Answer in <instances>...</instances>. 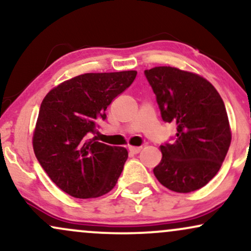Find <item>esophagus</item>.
<instances>
[{
    "label": "esophagus",
    "mask_w": 251,
    "mask_h": 251,
    "mask_svg": "<svg viewBox=\"0 0 251 251\" xmlns=\"http://www.w3.org/2000/svg\"><path fill=\"white\" fill-rule=\"evenodd\" d=\"M128 151L131 152V153L137 154L142 151V148H140V146H128Z\"/></svg>",
    "instance_id": "1"
}]
</instances>
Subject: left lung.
I'll use <instances>...</instances> for the list:
<instances>
[{"label": "left lung", "instance_id": "1", "mask_svg": "<svg viewBox=\"0 0 251 251\" xmlns=\"http://www.w3.org/2000/svg\"><path fill=\"white\" fill-rule=\"evenodd\" d=\"M145 75L163 120L177 125L175 143L160 145L155 178L180 194L203 188L220 171L231 143L220 93L203 76L170 66L146 70Z\"/></svg>", "mask_w": 251, "mask_h": 251}]
</instances>
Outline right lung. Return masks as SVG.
<instances>
[{
	"label": "right lung",
	"mask_w": 251,
	"mask_h": 251,
	"mask_svg": "<svg viewBox=\"0 0 251 251\" xmlns=\"http://www.w3.org/2000/svg\"><path fill=\"white\" fill-rule=\"evenodd\" d=\"M135 71L86 73L50 89L33 134L37 160L51 181L75 198H97L116 186L128 157L125 148L87 139L114 98L131 86Z\"/></svg>",
	"instance_id": "add662e5"
}]
</instances>
